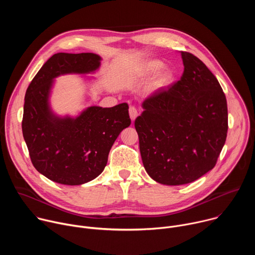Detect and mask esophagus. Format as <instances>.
Wrapping results in <instances>:
<instances>
[{"instance_id":"1","label":"esophagus","mask_w":255,"mask_h":255,"mask_svg":"<svg viewBox=\"0 0 255 255\" xmlns=\"http://www.w3.org/2000/svg\"><path fill=\"white\" fill-rule=\"evenodd\" d=\"M129 116H130V119H131L132 122H134L135 119L137 118L138 111H137V109L135 107H130L129 108Z\"/></svg>"}]
</instances>
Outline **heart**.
I'll list each match as a JSON object with an SVG mask.
<instances>
[{
    "label": "heart",
    "instance_id": "b5f03b06",
    "mask_svg": "<svg viewBox=\"0 0 255 255\" xmlns=\"http://www.w3.org/2000/svg\"><path fill=\"white\" fill-rule=\"evenodd\" d=\"M164 66V63L160 60H151L147 63H145L137 74L135 75L136 80H146L154 75V77L150 80L148 85V91L151 93L160 92L166 88H168L174 79L173 72L168 68L160 69ZM157 72V74L156 72ZM157 75H155V74Z\"/></svg>",
    "mask_w": 255,
    "mask_h": 255
}]
</instances>
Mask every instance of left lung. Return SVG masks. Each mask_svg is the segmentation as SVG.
<instances>
[{"instance_id":"obj_1","label":"left lung","mask_w":255,"mask_h":255,"mask_svg":"<svg viewBox=\"0 0 255 255\" xmlns=\"http://www.w3.org/2000/svg\"><path fill=\"white\" fill-rule=\"evenodd\" d=\"M180 54L183 77L145 99L135 120L144 168L166 186L190 184L213 169L228 130L219 82L198 57Z\"/></svg>"}]
</instances>
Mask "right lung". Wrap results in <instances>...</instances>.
Wrapping results in <instances>:
<instances>
[{
  "label": "right lung",
  "instance_id": "1",
  "mask_svg": "<svg viewBox=\"0 0 255 255\" xmlns=\"http://www.w3.org/2000/svg\"><path fill=\"white\" fill-rule=\"evenodd\" d=\"M98 54L56 53L40 68L29 85L24 103L23 137L31 161L38 172L55 183L80 186L100 175L111 147L129 127L128 104L111 108L88 107L76 117L54 113L50 104L55 79L85 75L91 81L101 66Z\"/></svg>",
  "mask_w": 255,
  "mask_h": 255
}]
</instances>
